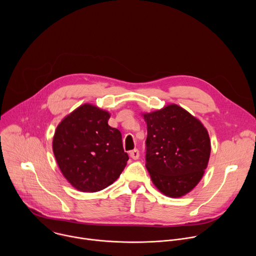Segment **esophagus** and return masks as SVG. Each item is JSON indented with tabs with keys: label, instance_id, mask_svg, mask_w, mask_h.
Segmentation results:
<instances>
[{
	"label": "esophagus",
	"instance_id": "obj_1",
	"mask_svg": "<svg viewBox=\"0 0 256 256\" xmlns=\"http://www.w3.org/2000/svg\"><path fill=\"white\" fill-rule=\"evenodd\" d=\"M130 156L132 159L138 160V157H140V152H138V149H134V150L130 151Z\"/></svg>",
	"mask_w": 256,
	"mask_h": 256
}]
</instances>
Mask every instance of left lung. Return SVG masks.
I'll return each mask as SVG.
<instances>
[{
    "instance_id": "left-lung-1",
    "label": "left lung",
    "mask_w": 256,
    "mask_h": 256,
    "mask_svg": "<svg viewBox=\"0 0 256 256\" xmlns=\"http://www.w3.org/2000/svg\"><path fill=\"white\" fill-rule=\"evenodd\" d=\"M142 116L148 130L146 167L154 186L169 198L188 194L208 167L210 140L206 128L176 104Z\"/></svg>"
}]
</instances>
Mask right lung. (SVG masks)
I'll use <instances>...</instances> for the list:
<instances>
[{"label": "right lung", "instance_id": "obj_1", "mask_svg": "<svg viewBox=\"0 0 256 256\" xmlns=\"http://www.w3.org/2000/svg\"><path fill=\"white\" fill-rule=\"evenodd\" d=\"M110 114L86 103L58 126L52 151L64 177L83 192H96L112 184L128 160L122 134L108 124Z\"/></svg>", "mask_w": 256, "mask_h": 256}]
</instances>
